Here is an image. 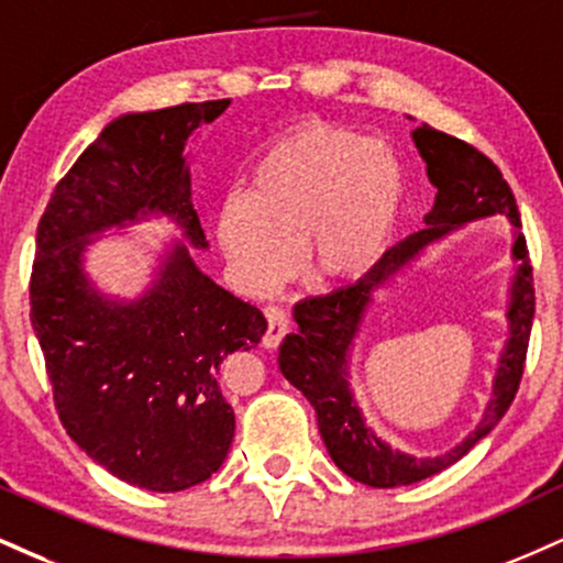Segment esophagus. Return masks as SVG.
<instances>
[{
    "label": "esophagus",
    "instance_id": "34e87169",
    "mask_svg": "<svg viewBox=\"0 0 563 563\" xmlns=\"http://www.w3.org/2000/svg\"><path fill=\"white\" fill-rule=\"evenodd\" d=\"M264 320H267V330H264L262 343L267 349H277V343H280L290 330L288 311L277 307V303H269V307H264Z\"/></svg>",
    "mask_w": 563,
    "mask_h": 563
}]
</instances>
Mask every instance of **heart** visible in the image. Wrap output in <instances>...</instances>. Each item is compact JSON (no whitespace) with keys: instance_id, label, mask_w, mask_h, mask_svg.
<instances>
[{"instance_id":"obj_1","label":"heart","mask_w":563,"mask_h":563,"mask_svg":"<svg viewBox=\"0 0 563 563\" xmlns=\"http://www.w3.org/2000/svg\"><path fill=\"white\" fill-rule=\"evenodd\" d=\"M401 205V165L375 135L307 125L256 162L249 199L220 207L217 239L252 290L275 288L301 249L311 277L343 280L385 252Z\"/></svg>"}]
</instances>
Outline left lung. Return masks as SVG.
I'll return each mask as SVG.
<instances>
[{
	"mask_svg": "<svg viewBox=\"0 0 563 563\" xmlns=\"http://www.w3.org/2000/svg\"><path fill=\"white\" fill-rule=\"evenodd\" d=\"M415 144L422 159L428 162L432 186L438 188L435 205L424 214L428 228L417 230L406 241L388 249L383 260L354 286L301 301L296 307L299 333L286 335V341L280 343V358H277L286 380L296 385L314 406L322 440L338 470L369 487H401L438 475L445 466L456 464L466 451L475 449L477 440H483L496 428L519 390L534 317L532 267L530 256H527V241L519 233L514 243L519 269L509 307L511 338L500 356L496 390H493L485 417L479 419L475 432H470L462 445L443 456L415 459L393 451L390 445H385L364 428V419L349 393L346 354L372 299V290L411 256L422 252L428 243L443 239L449 230L464 225V222L487 214H506L514 225L521 228L511 186L496 162L485 157L479 148L424 123L415 131Z\"/></svg>",
	"mask_w": 563,
	"mask_h": 563,
	"instance_id": "left-lung-1",
	"label": "left lung"
}]
</instances>
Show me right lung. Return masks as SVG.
<instances>
[{
  "mask_svg": "<svg viewBox=\"0 0 563 563\" xmlns=\"http://www.w3.org/2000/svg\"><path fill=\"white\" fill-rule=\"evenodd\" d=\"M228 104L186 101L114 120L57 183L36 233L31 324L59 422L107 472L157 493L205 483L225 462L235 415L217 383L220 364L254 349L267 322L183 246L135 303L101 299L80 252L88 233L148 209L173 214L205 246L183 146Z\"/></svg>",
  "mask_w": 563,
  "mask_h": 563,
  "instance_id": "right-lung-1",
  "label": "right lung"
}]
</instances>
